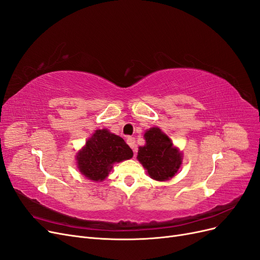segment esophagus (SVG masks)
I'll return each instance as SVG.
<instances>
[{
    "label": "esophagus",
    "mask_w": 260,
    "mask_h": 260,
    "mask_svg": "<svg viewBox=\"0 0 260 260\" xmlns=\"http://www.w3.org/2000/svg\"><path fill=\"white\" fill-rule=\"evenodd\" d=\"M127 143H128V145L133 149V151H136V139L134 138H132V137H128L127 138Z\"/></svg>",
    "instance_id": "obj_1"
}]
</instances>
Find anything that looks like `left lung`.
Listing matches in <instances>:
<instances>
[{
  "label": "left lung",
  "instance_id": "obj_1",
  "mask_svg": "<svg viewBox=\"0 0 260 260\" xmlns=\"http://www.w3.org/2000/svg\"><path fill=\"white\" fill-rule=\"evenodd\" d=\"M144 137L146 144L139 148L138 159L149 176L156 181L173 177L182 164V154L159 128H150Z\"/></svg>",
  "mask_w": 260,
  "mask_h": 260
}]
</instances>
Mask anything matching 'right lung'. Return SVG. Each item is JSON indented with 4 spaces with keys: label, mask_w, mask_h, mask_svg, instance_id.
I'll use <instances>...</instances> for the list:
<instances>
[{
    "label": "right lung",
    "mask_w": 260,
    "mask_h": 260,
    "mask_svg": "<svg viewBox=\"0 0 260 260\" xmlns=\"http://www.w3.org/2000/svg\"><path fill=\"white\" fill-rule=\"evenodd\" d=\"M132 156V149L122 138L106 129L96 130L77 154L78 170L89 180L103 181L109 175L113 164Z\"/></svg>",
    "instance_id": "1"
}]
</instances>
